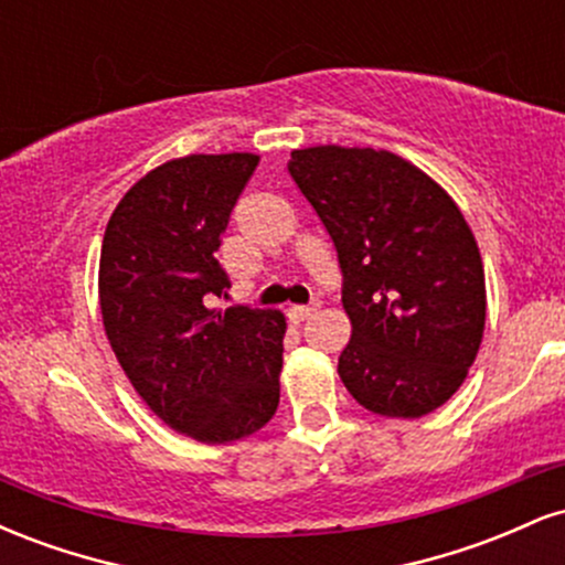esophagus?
<instances>
[{
    "label": "esophagus",
    "instance_id": "34e87169",
    "mask_svg": "<svg viewBox=\"0 0 565 565\" xmlns=\"http://www.w3.org/2000/svg\"><path fill=\"white\" fill-rule=\"evenodd\" d=\"M321 308V302H310V305H291L289 308V319L295 323H300L305 319H310V316L316 313V310Z\"/></svg>",
    "mask_w": 565,
    "mask_h": 565
}]
</instances>
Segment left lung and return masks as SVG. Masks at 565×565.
<instances>
[{
	"instance_id": "obj_1",
	"label": "left lung",
	"mask_w": 565,
	"mask_h": 565,
	"mask_svg": "<svg viewBox=\"0 0 565 565\" xmlns=\"http://www.w3.org/2000/svg\"><path fill=\"white\" fill-rule=\"evenodd\" d=\"M289 174L337 246L353 323L337 364L348 393L382 417L430 414L483 340V263L462 212L391 151L302 148Z\"/></svg>"
}]
</instances>
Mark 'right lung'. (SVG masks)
<instances>
[{
  "label": "right lung",
  "instance_id": "add662e5",
  "mask_svg": "<svg viewBox=\"0 0 565 565\" xmlns=\"http://www.w3.org/2000/svg\"><path fill=\"white\" fill-rule=\"evenodd\" d=\"M260 164L255 153H191L140 178L108 220L100 313L140 398L201 444L257 433L276 414L287 321L278 310L206 308L231 287L215 252Z\"/></svg>",
  "mask_w": 565,
  "mask_h": 565
}]
</instances>
